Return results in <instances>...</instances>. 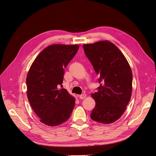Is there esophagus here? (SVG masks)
I'll use <instances>...</instances> for the list:
<instances>
[{
  "label": "esophagus",
  "mask_w": 156,
  "mask_h": 156,
  "mask_svg": "<svg viewBox=\"0 0 156 156\" xmlns=\"http://www.w3.org/2000/svg\"><path fill=\"white\" fill-rule=\"evenodd\" d=\"M86 96H87V94H81V95H80L79 96V98H80V99H84V98H86Z\"/></svg>",
  "instance_id": "34e87169"
}]
</instances>
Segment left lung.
I'll return each instance as SVG.
<instances>
[{
	"label": "left lung",
	"mask_w": 156,
	"mask_h": 156,
	"mask_svg": "<svg viewBox=\"0 0 156 156\" xmlns=\"http://www.w3.org/2000/svg\"><path fill=\"white\" fill-rule=\"evenodd\" d=\"M83 47L99 76L98 92L91 94L96 106L90 117L99 123H113L124 113L131 97L133 74L130 66L123 53L108 41L83 44Z\"/></svg>",
	"instance_id": "8db88e82"
}]
</instances>
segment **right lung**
Wrapping results in <instances>:
<instances>
[{
	"label": "right lung",
	"instance_id": "obj_1",
	"mask_svg": "<svg viewBox=\"0 0 156 156\" xmlns=\"http://www.w3.org/2000/svg\"><path fill=\"white\" fill-rule=\"evenodd\" d=\"M79 45L52 44L44 48L31 65L26 79L27 98L42 123L60 125L70 117L75 99L65 89L64 68L76 55Z\"/></svg>",
	"mask_w": 156,
	"mask_h": 156
}]
</instances>
